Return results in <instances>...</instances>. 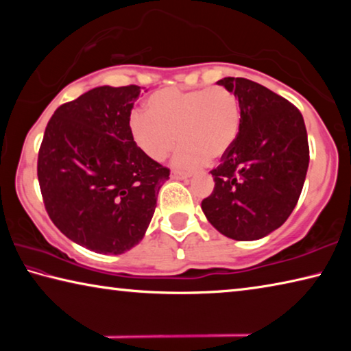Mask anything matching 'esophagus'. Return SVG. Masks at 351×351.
I'll return each mask as SVG.
<instances>
[{
  "label": "esophagus",
  "mask_w": 351,
  "mask_h": 351,
  "mask_svg": "<svg viewBox=\"0 0 351 351\" xmlns=\"http://www.w3.org/2000/svg\"><path fill=\"white\" fill-rule=\"evenodd\" d=\"M171 178H173V180H187V178H190V175L184 173V171L173 170V171H171Z\"/></svg>",
  "instance_id": "esophagus-1"
}]
</instances>
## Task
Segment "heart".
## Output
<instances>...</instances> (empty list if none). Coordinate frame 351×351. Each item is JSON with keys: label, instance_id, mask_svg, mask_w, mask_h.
Here are the masks:
<instances>
[{"label": "heart", "instance_id": "1", "mask_svg": "<svg viewBox=\"0 0 351 351\" xmlns=\"http://www.w3.org/2000/svg\"><path fill=\"white\" fill-rule=\"evenodd\" d=\"M147 112L130 121L136 145L161 162L180 141L173 164L186 170L221 159L240 132L239 97L226 86L164 88L148 97Z\"/></svg>", "mask_w": 351, "mask_h": 351}]
</instances>
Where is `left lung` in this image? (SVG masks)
Here are the masks:
<instances>
[{
  "mask_svg": "<svg viewBox=\"0 0 351 351\" xmlns=\"http://www.w3.org/2000/svg\"><path fill=\"white\" fill-rule=\"evenodd\" d=\"M217 83L237 94L241 123L210 171L215 187L201 209L229 239L258 240L280 228L299 201L310 164L305 122L293 104L260 83L243 77Z\"/></svg>",
  "mask_w": 351,
  "mask_h": 351,
  "instance_id": "left-lung-1",
  "label": "left lung"
}]
</instances>
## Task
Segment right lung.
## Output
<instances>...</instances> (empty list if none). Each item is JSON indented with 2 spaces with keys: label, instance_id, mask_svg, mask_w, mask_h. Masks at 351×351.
I'll return each instance as SVG.
<instances>
[{
  "label": "right lung",
  "instance_id": "right-lung-1",
  "mask_svg": "<svg viewBox=\"0 0 351 351\" xmlns=\"http://www.w3.org/2000/svg\"><path fill=\"white\" fill-rule=\"evenodd\" d=\"M141 86H99L63 104L41 141L37 175L60 232L99 254L144 239L170 170L136 145L130 114Z\"/></svg>",
  "mask_w": 351,
  "mask_h": 351
}]
</instances>
